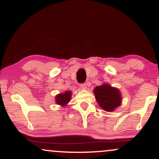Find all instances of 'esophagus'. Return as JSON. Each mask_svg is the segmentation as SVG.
<instances>
[{
  "mask_svg": "<svg viewBox=\"0 0 159 159\" xmlns=\"http://www.w3.org/2000/svg\"><path fill=\"white\" fill-rule=\"evenodd\" d=\"M80 87H81V89H84V90H85V89L87 88V84H86L85 83L81 84H80Z\"/></svg>",
  "mask_w": 159,
  "mask_h": 159,
  "instance_id": "34e87169",
  "label": "esophagus"
}]
</instances>
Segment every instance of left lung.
Listing matches in <instances>:
<instances>
[{"label":"left lung","mask_w":159,"mask_h":159,"mask_svg":"<svg viewBox=\"0 0 159 159\" xmlns=\"http://www.w3.org/2000/svg\"><path fill=\"white\" fill-rule=\"evenodd\" d=\"M94 94L99 106L105 111H113L121 103L120 91L108 84L95 87Z\"/></svg>","instance_id":"1"}]
</instances>
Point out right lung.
Wrapping results in <instances>:
<instances>
[{"label":"right lung","mask_w":159,"mask_h":159,"mask_svg":"<svg viewBox=\"0 0 159 159\" xmlns=\"http://www.w3.org/2000/svg\"><path fill=\"white\" fill-rule=\"evenodd\" d=\"M71 92L70 91H67V92H65L64 93H61L56 96V102L58 104V105H63V106H65L67 103L70 101L71 98Z\"/></svg>","instance_id":"right-lung-1"}]
</instances>
